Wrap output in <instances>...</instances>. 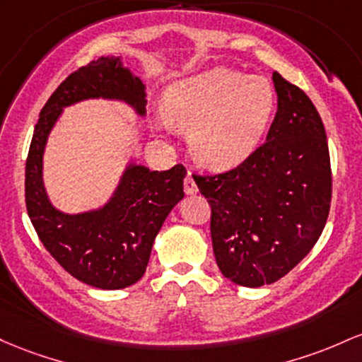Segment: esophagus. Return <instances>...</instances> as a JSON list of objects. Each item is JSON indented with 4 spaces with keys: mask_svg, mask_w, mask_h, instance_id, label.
I'll return each instance as SVG.
<instances>
[{
    "mask_svg": "<svg viewBox=\"0 0 362 362\" xmlns=\"http://www.w3.org/2000/svg\"><path fill=\"white\" fill-rule=\"evenodd\" d=\"M197 192H198L197 182H194L192 174H188V176H186V180H185V193L186 194H194Z\"/></svg>",
    "mask_w": 362,
    "mask_h": 362,
    "instance_id": "esophagus-1",
    "label": "esophagus"
}]
</instances>
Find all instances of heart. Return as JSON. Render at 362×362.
<instances>
[{
    "instance_id": "heart-1",
    "label": "heart",
    "mask_w": 362,
    "mask_h": 362,
    "mask_svg": "<svg viewBox=\"0 0 362 362\" xmlns=\"http://www.w3.org/2000/svg\"><path fill=\"white\" fill-rule=\"evenodd\" d=\"M274 105V88L263 76L212 68L170 85L162 112L173 127L189 132L200 164L229 169L258 147Z\"/></svg>"
}]
</instances>
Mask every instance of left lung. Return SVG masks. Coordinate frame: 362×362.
Returning a JSON list of instances; mask_svg holds the SVG:
<instances>
[{
  "instance_id": "8db88e82",
  "label": "left lung",
  "mask_w": 362,
  "mask_h": 362,
  "mask_svg": "<svg viewBox=\"0 0 362 362\" xmlns=\"http://www.w3.org/2000/svg\"><path fill=\"white\" fill-rule=\"evenodd\" d=\"M277 112L267 141L238 168L193 176L212 209L215 262L245 287L274 284L316 245L332 202L327 135L301 88L274 71Z\"/></svg>"
}]
</instances>
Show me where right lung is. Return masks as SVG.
<instances>
[{
	"label": "right lung",
	"mask_w": 362,
	"mask_h": 362,
	"mask_svg": "<svg viewBox=\"0 0 362 362\" xmlns=\"http://www.w3.org/2000/svg\"><path fill=\"white\" fill-rule=\"evenodd\" d=\"M117 99L144 116L145 85L119 58L103 56L73 71L52 92L39 115L25 162V205L44 247L68 274L97 289H124L144 277L153 239L165 217L182 200L181 164L150 170L129 164L103 209L63 214L51 205L42 182L47 135L63 107L85 99Z\"/></svg>",
	"instance_id": "right-lung-1"
}]
</instances>
